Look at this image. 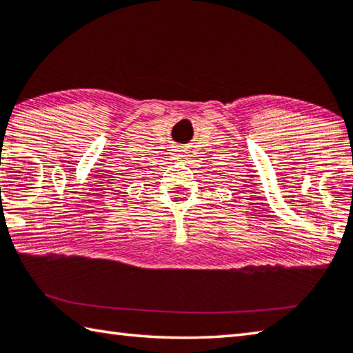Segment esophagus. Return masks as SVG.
<instances>
[{
    "label": "esophagus",
    "instance_id": "1",
    "mask_svg": "<svg viewBox=\"0 0 353 353\" xmlns=\"http://www.w3.org/2000/svg\"><path fill=\"white\" fill-rule=\"evenodd\" d=\"M179 157H187V152H183V150H179Z\"/></svg>",
    "mask_w": 353,
    "mask_h": 353
}]
</instances>
